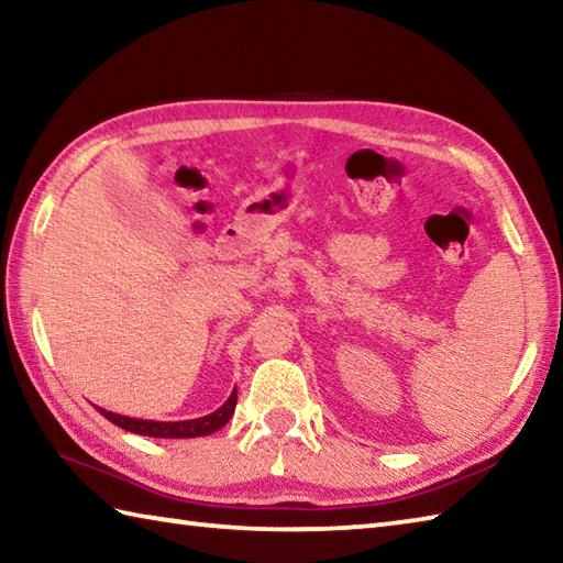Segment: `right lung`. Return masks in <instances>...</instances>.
Listing matches in <instances>:
<instances>
[{
    "label": "right lung",
    "instance_id": "add662e5",
    "mask_svg": "<svg viewBox=\"0 0 563 563\" xmlns=\"http://www.w3.org/2000/svg\"><path fill=\"white\" fill-rule=\"evenodd\" d=\"M236 406V387L232 389L230 399H227L218 411H212L208 416L200 418H190V421H147V418H130V416H121L113 411H106L101 406L97 409L109 418L111 423L121 426L123 430H130V433L137 435H150V438H200V435H210L214 430H220L222 426H227Z\"/></svg>",
    "mask_w": 563,
    "mask_h": 563
}]
</instances>
